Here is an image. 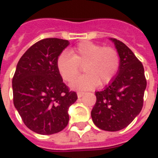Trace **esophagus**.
<instances>
[{"mask_svg": "<svg viewBox=\"0 0 158 158\" xmlns=\"http://www.w3.org/2000/svg\"><path fill=\"white\" fill-rule=\"evenodd\" d=\"M84 94H85V93L83 92V91H78V92H77V96H78V97H82V96H84Z\"/></svg>", "mask_w": 158, "mask_h": 158, "instance_id": "1", "label": "esophagus"}]
</instances>
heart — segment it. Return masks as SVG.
I'll list each match as a JSON object with an SVG mask.
<instances>
[{"mask_svg":"<svg viewBox=\"0 0 158 158\" xmlns=\"http://www.w3.org/2000/svg\"><path fill=\"white\" fill-rule=\"evenodd\" d=\"M119 56L113 47H103L90 41L79 42L69 53H62L56 60L57 72L66 82H71L83 68L85 75L71 83L73 89L89 90L99 85L113 81L118 71Z\"/></svg>","mask_w":158,"mask_h":158,"instance_id":"1","label":"heart"}]
</instances>
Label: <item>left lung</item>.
<instances>
[{
  "mask_svg": "<svg viewBox=\"0 0 158 158\" xmlns=\"http://www.w3.org/2000/svg\"><path fill=\"white\" fill-rule=\"evenodd\" d=\"M119 55L117 76L102 91H96L91 111L93 123L106 131L124 129L140 113L146 79L144 67L127 45L112 39Z\"/></svg>",
  "mask_w": 158,
  "mask_h": 158,
  "instance_id": "8db88e82",
  "label": "left lung"
}]
</instances>
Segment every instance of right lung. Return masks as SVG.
<instances>
[{"label": "right lung", "mask_w": 158, "mask_h": 158, "mask_svg": "<svg viewBox=\"0 0 158 158\" xmlns=\"http://www.w3.org/2000/svg\"><path fill=\"white\" fill-rule=\"evenodd\" d=\"M69 40L47 38L30 46L19 59L12 78L13 104L29 129L52 135L68 125L69 106L78 99L62 81L56 60Z\"/></svg>", "instance_id": "right-lung-1"}]
</instances>
